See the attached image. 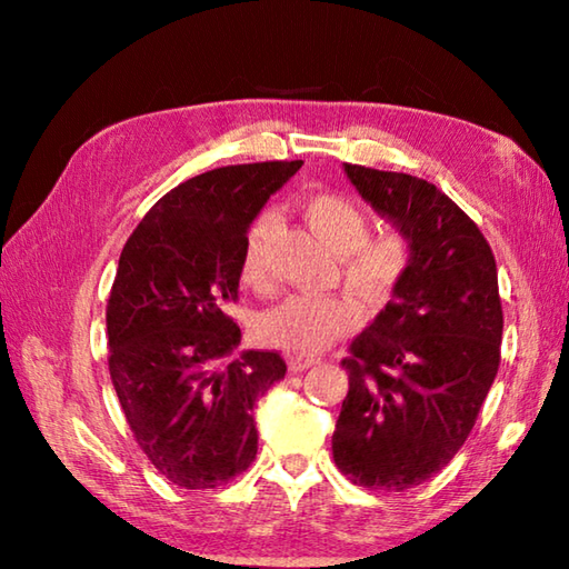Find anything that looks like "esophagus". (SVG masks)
Listing matches in <instances>:
<instances>
[{
	"label": "esophagus",
	"mask_w": 569,
	"mask_h": 569,
	"mask_svg": "<svg viewBox=\"0 0 569 569\" xmlns=\"http://www.w3.org/2000/svg\"><path fill=\"white\" fill-rule=\"evenodd\" d=\"M316 363H321L319 356L298 353V356H291V359H288V369H291V371H306V369H311V366H316Z\"/></svg>",
	"instance_id": "esophagus-1"
}]
</instances>
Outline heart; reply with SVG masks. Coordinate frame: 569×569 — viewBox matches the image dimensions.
<instances>
[{
	"label": "heart",
	"instance_id": "b5f03b06",
	"mask_svg": "<svg viewBox=\"0 0 569 569\" xmlns=\"http://www.w3.org/2000/svg\"><path fill=\"white\" fill-rule=\"evenodd\" d=\"M303 216L313 233L319 236L333 253L343 256V276L366 301H383L407 271L411 248L407 236L399 230L369 236V218L353 200L319 192L306 198ZM276 223L273 213H263L253 220L243 240V261L240 276L250 288H263L266 276V246ZM361 303L349 293L336 296H291L266 311L258 321L261 341L288 353H313L333 343L346 331L361 323Z\"/></svg>",
	"mask_w": 569,
	"mask_h": 569
}]
</instances>
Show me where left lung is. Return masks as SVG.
<instances>
[{"instance_id": "8db88e82", "label": "left lung", "mask_w": 569, "mask_h": 569, "mask_svg": "<svg viewBox=\"0 0 569 569\" xmlns=\"http://www.w3.org/2000/svg\"><path fill=\"white\" fill-rule=\"evenodd\" d=\"M343 172L407 236L411 258L341 361L349 393L331 449L353 485L403 492L449 465L497 377V263L475 220L431 182L349 162Z\"/></svg>"}]
</instances>
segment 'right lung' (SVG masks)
Instances as JSON below:
<instances>
[{"mask_svg": "<svg viewBox=\"0 0 569 569\" xmlns=\"http://www.w3.org/2000/svg\"><path fill=\"white\" fill-rule=\"evenodd\" d=\"M301 166H228L180 182L122 248L108 303L112 387L134 441L178 487L216 489L256 459V403L286 361L236 356L228 306L250 223Z\"/></svg>", "mask_w": 569, "mask_h": 569, "instance_id": "add662e5", "label": "right lung"}]
</instances>
